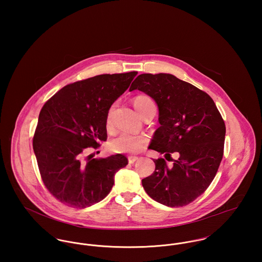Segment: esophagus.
<instances>
[{
    "mask_svg": "<svg viewBox=\"0 0 262 262\" xmlns=\"http://www.w3.org/2000/svg\"><path fill=\"white\" fill-rule=\"evenodd\" d=\"M136 160H138V157L137 156H128V161L129 163H134Z\"/></svg>",
    "mask_w": 262,
    "mask_h": 262,
    "instance_id": "34e87169",
    "label": "esophagus"
}]
</instances>
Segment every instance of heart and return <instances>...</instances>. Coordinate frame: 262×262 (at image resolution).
<instances>
[{
    "label": "heart",
    "mask_w": 262,
    "mask_h": 262,
    "mask_svg": "<svg viewBox=\"0 0 262 262\" xmlns=\"http://www.w3.org/2000/svg\"><path fill=\"white\" fill-rule=\"evenodd\" d=\"M152 102L146 96H138L134 99V107L141 115L145 106ZM111 123V113L108 114L107 124ZM147 137L143 134H132L129 132H121L109 142V148L116 153H136L145 148L147 144Z\"/></svg>",
    "instance_id": "1"
}]
</instances>
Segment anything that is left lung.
<instances>
[{
	"mask_svg": "<svg viewBox=\"0 0 262 262\" xmlns=\"http://www.w3.org/2000/svg\"><path fill=\"white\" fill-rule=\"evenodd\" d=\"M151 97L158 107V122L151 149L178 160L167 165L153 159L154 172L142 180L150 198L171 208L194 201L213 182L224 152L226 127L212 98L170 74H142L129 91ZM166 158V157H165Z\"/></svg>",
	"mask_w": 262,
	"mask_h": 262,
	"instance_id": "left-lung-1",
	"label": "left lung"
}]
</instances>
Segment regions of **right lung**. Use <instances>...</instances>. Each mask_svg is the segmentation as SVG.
<instances>
[{"label":"right lung","mask_w":262,"mask_h":262,"mask_svg":"<svg viewBox=\"0 0 262 262\" xmlns=\"http://www.w3.org/2000/svg\"><path fill=\"white\" fill-rule=\"evenodd\" d=\"M137 72L100 75L63 86L42 107L33 150L42 181L50 193L70 207L83 209L105 199L115 173L128 164L123 154L83 157L85 148L107 140L113 103Z\"/></svg>","instance_id":"obj_1"}]
</instances>
